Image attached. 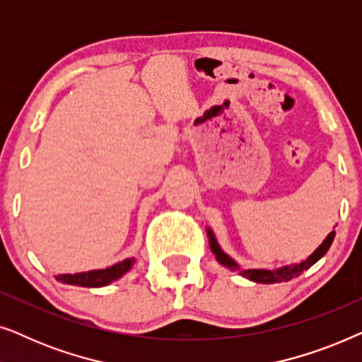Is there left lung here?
<instances>
[{
  "instance_id": "obj_1",
  "label": "left lung",
  "mask_w": 362,
  "mask_h": 362,
  "mask_svg": "<svg viewBox=\"0 0 362 362\" xmlns=\"http://www.w3.org/2000/svg\"><path fill=\"white\" fill-rule=\"evenodd\" d=\"M333 229H334V227H333ZM206 234H207V239H209V245H211L212 254L216 255L217 262H219L221 265H224L226 269H229L232 272H237V274L244 276V279H249L252 281H255V284H281V281H288V280L293 279V276H298L300 274H303V272L308 270L311 265H315L316 262L321 259V257H325L326 252L329 250L331 244H333L336 232L334 230L329 232V234L326 235V239L321 242L318 247H316V250L313 252V254L306 257L305 260H301L300 264L285 265V267H280V269H274V270L242 269V267L237 264V262L232 259L230 255H227L226 252L221 249L219 242H217L214 232L211 230V227H207Z\"/></svg>"
}]
</instances>
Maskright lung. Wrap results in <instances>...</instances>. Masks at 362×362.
I'll use <instances>...</instances> for the list:
<instances>
[{"instance_id":"1","label":"right lung","mask_w":362,"mask_h":362,"mask_svg":"<svg viewBox=\"0 0 362 362\" xmlns=\"http://www.w3.org/2000/svg\"><path fill=\"white\" fill-rule=\"evenodd\" d=\"M133 264H135V257H130V259L118 262V264L107 267V269L78 272V274H59L56 275V280L67 285L98 288V286H107L110 285L112 281L122 279L127 272L132 270Z\"/></svg>"}]
</instances>
